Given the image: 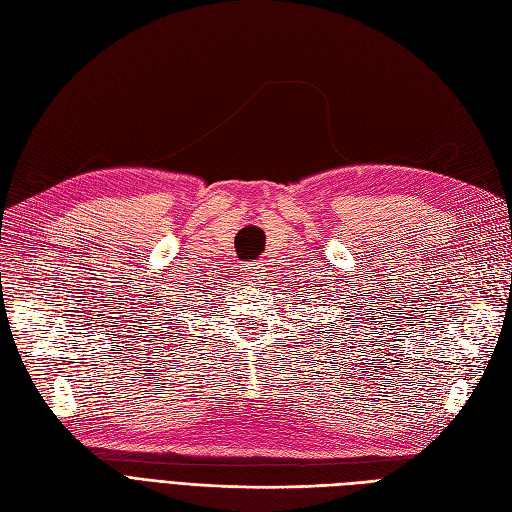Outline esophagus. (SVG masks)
Segmentation results:
<instances>
[{"instance_id": "esophagus-1", "label": "esophagus", "mask_w": 512, "mask_h": 512, "mask_svg": "<svg viewBox=\"0 0 512 512\" xmlns=\"http://www.w3.org/2000/svg\"><path fill=\"white\" fill-rule=\"evenodd\" d=\"M265 260H258V262H252V265L245 267V280L250 282H258L262 280V275H265Z\"/></svg>"}]
</instances>
